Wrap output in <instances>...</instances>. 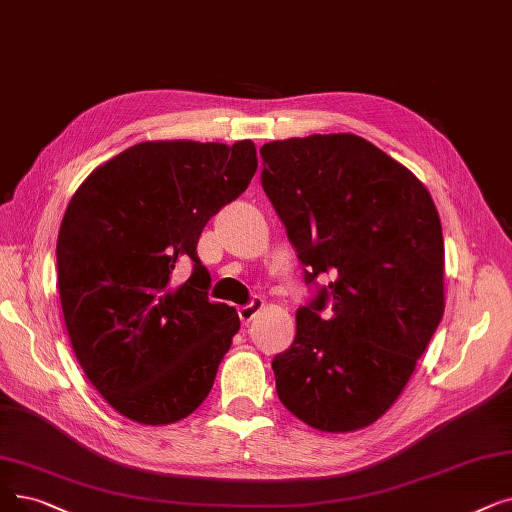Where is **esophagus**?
<instances>
[{
  "label": "esophagus",
  "instance_id": "1",
  "mask_svg": "<svg viewBox=\"0 0 512 512\" xmlns=\"http://www.w3.org/2000/svg\"><path fill=\"white\" fill-rule=\"evenodd\" d=\"M265 307V303H263V299H259V297H255L249 305H242L240 309H238V318H240V322L242 324H249L251 320H255V316L259 314V311Z\"/></svg>",
  "mask_w": 512,
  "mask_h": 512
}]
</instances>
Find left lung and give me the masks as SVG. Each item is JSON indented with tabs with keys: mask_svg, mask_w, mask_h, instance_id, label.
Returning <instances> with one entry per match:
<instances>
[{
	"mask_svg": "<svg viewBox=\"0 0 512 512\" xmlns=\"http://www.w3.org/2000/svg\"><path fill=\"white\" fill-rule=\"evenodd\" d=\"M259 152L305 280L332 276L297 309L295 341L272 362L278 397L318 431L364 429L402 395L446 309L437 207L408 167L353 133Z\"/></svg>",
	"mask_w": 512,
	"mask_h": 512,
	"instance_id": "obj_1",
	"label": "left lung"
}]
</instances>
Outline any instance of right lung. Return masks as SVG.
I'll use <instances>...</instances> for the list:
<instances>
[{
	"mask_svg": "<svg viewBox=\"0 0 512 512\" xmlns=\"http://www.w3.org/2000/svg\"><path fill=\"white\" fill-rule=\"evenodd\" d=\"M257 171L251 140H154L96 167L62 217L56 261L66 332L96 391L140 425H171L209 395L240 328L211 303L198 236ZM195 263L184 285L176 261Z\"/></svg>",
	"mask_w": 512,
	"mask_h": 512,
	"instance_id": "1",
	"label": "right lung"
}]
</instances>
